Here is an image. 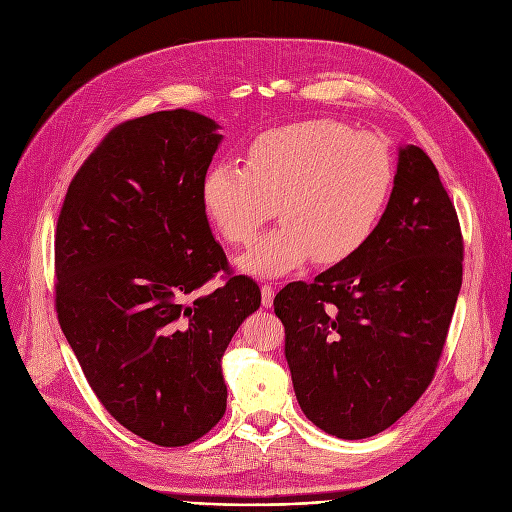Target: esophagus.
I'll return each mask as SVG.
<instances>
[{
	"label": "esophagus",
	"instance_id": "34e87169",
	"mask_svg": "<svg viewBox=\"0 0 512 512\" xmlns=\"http://www.w3.org/2000/svg\"><path fill=\"white\" fill-rule=\"evenodd\" d=\"M261 303H263V307H272L274 305V286L272 284H263L261 286Z\"/></svg>",
	"mask_w": 512,
	"mask_h": 512
}]
</instances>
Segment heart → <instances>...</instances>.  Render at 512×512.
Wrapping results in <instances>:
<instances>
[{
    "label": "heart",
    "instance_id": "obj_1",
    "mask_svg": "<svg viewBox=\"0 0 512 512\" xmlns=\"http://www.w3.org/2000/svg\"><path fill=\"white\" fill-rule=\"evenodd\" d=\"M394 186L390 149L332 118L272 128L257 137L245 168L215 164L201 199L230 245H249L278 213L282 224L238 257L253 276H282L307 261L338 265L378 228Z\"/></svg>",
    "mask_w": 512,
    "mask_h": 512
}]
</instances>
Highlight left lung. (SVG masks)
Listing matches in <instances>:
<instances>
[{
	"label": "left lung",
	"instance_id": "1",
	"mask_svg": "<svg viewBox=\"0 0 512 512\" xmlns=\"http://www.w3.org/2000/svg\"><path fill=\"white\" fill-rule=\"evenodd\" d=\"M459 215L429 155L402 147L367 245L274 299L294 394L342 440L384 432L432 384L463 284Z\"/></svg>",
	"mask_w": 512,
	"mask_h": 512
}]
</instances>
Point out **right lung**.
Masks as SVG:
<instances>
[{
  "label": "right lung",
  "mask_w": 512,
  "mask_h": 512,
  "mask_svg": "<svg viewBox=\"0 0 512 512\" xmlns=\"http://www.w3.org/2000/svg\"><path fill=\"white\" fill-rule=\"evenodd\" d=\"M215 130L188 110L114 126L74 174L56 228L62 332L105 411L166 448L224 417L222 355L261 305L203 207ZM218 273L225 284L203 295Z\"/></svg>",
  "instance_id": "1"
}]
</instances>
